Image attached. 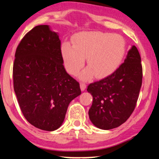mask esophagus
I'll list each match as a JSON object with an SVG mask.
<instances>
[{"label": "esophagus", "mask_w": 159, "mask_h": 159, "mask_svg": "<svg viewBox=\"0 0 159 159\" xmlns=\"http://www.w3.org/2000/svg\"><path fill=\"white\" fill-rule=\"evenodd\" d=\"M80 88L81 91H84L86 88V85L84 83H80Z\"/></svg>", "instance_id": "34e87169"}]
</instances>
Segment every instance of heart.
Instances as JSON below:
<instances>
[{"instance_id":"b5f03b06","label":"heart","mask_w":159,"mask_h":159,"mask_svg":"<svg viewBox=\"0 0 159 159\" xmlns=\"http://www.w3.org/2000/svg\"><path fill=\"white\" fill-rule=\"evenodd\" d=\"M72 43H65L61 46L64 64L70 74L76 76L86 57L88 66L79 75L83 80H90L94 75L104 78L112 74L122 64L125 55V41L118 34L83 32L74 38Z\"/></svg>"}]
</instances>
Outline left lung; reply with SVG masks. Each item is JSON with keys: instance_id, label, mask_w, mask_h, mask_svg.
Wrapping results in <instances>:
<instances>
[{"instance_id": "8db88e82", "label": "left lung", "mask_w": 159, "mask_h": 159, "mask_svg": "<svg viewBox=\"0 0 159 159\" xmlns=\"http://www.w3.org/2000/svg\"><path fill=\"white\" fill-rule=\"evenodd\" d=\"M142 81L141 57L133 45L116 71L88 86L93 98L88 112L93 124L102 130H110L125 123L136 106Z\"/></svg>"}]
</instances>
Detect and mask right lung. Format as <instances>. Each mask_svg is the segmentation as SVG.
Wrapping results in <instances>:
<instances>
[{"label":"right lung","instance_id":"right-lung-1","mask_svg":"<svg viewBox=\"0 0 159 159\" xmlns=\"http://www.w3.org/2000/svg\"><path fill=\"white\" fill-rule=\"evenodd\" d=\"M13 64L14 90L24 116L37 128L58 129L70 102L81 94L63 65L58 33L35 26L21 39Z\"/></svg>","mask_w":159,"mask_h":159}]
</instances>
